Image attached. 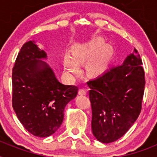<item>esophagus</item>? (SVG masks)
Segmentation results:
<instances>
[{
  "label": "esophagus",
  "mask_w": 157,
  "mask_h": 157,
  "mask_svg": "<svg viewBox=\"0 0 157 157\" xmlns=\"http://www.w3.org/2000/svg\"><path fill=\"white\" fill-rule=\"evenodd\" d=\"M78 94L79 95H86V90H84V89H80L79 91H78Z\"/></svg>",
  "instance_id": "1"
}]
</instances>
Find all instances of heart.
Listing matches in <instances>:
<instances>
[{
    "label": "heart",
    "mask_w": 157,
    "mask_h": 157,
    "mask_svg": "<svg viewBox=\"0 0 157 157\" xmlns=\"http://www.w3.org/2000/svg\"><path fill=\"white\" fill-rule=\"evenodd\" d=\"M101 48L94 45H78L72 48L71 54L66 53L63 56V66L70 75L79 74L80 64H84L89 59L91 61L88 64L87 70L91 74L98 73L103 69L106 63L108 56L105 52H101Z\"/></svg>",
    "instance_id": "1"
}]
</instances>
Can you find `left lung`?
I'll use <instances>...</instances> for the list:
<instances>
[{
    "label": "left lung",
    "mask_w": 157,
    "mask_h": 157,
    "mask_svg": "<svg viewBox=\"0 0 157 157\" xmlns=\"http://www.w3.org/2000/svg\"><path fill=\"white\" fill-rule=\"evenodd\" d=\"M135 48L123 64L87 82L94 137L111 143L123 136L137 120L145 90V71Z\"/></svg>",
    "instance_id": "left-lung-1"
}]
</instances>
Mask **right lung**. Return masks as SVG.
<instances>
[{
  "label": "right lung",
  "mask_w": 157,
  "mask_h": 157,
  "mask_svg": "<svg viewBox=\"0 0 157 157\" xmlns=\"http://www.w3.org/2000/svg\"><path fill=\"white\" fill-rule=\"evenodd\" d=\"M47 54L34 41L22 46L12 69V107L25 129L47 138L59 128L64 108L78 88L63 85L42 59Z\"/></svg>",
  "instance_id": "1"
}]
</instances>
